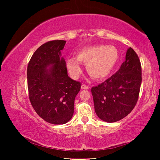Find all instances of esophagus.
I'll return each instance as SVG.
<instances>
[{
    "mask_svg": "<svg viewBox=\"0 0 160 160\" xmlns=\"http://www.w3.org/2000/svg\"><path fill=\"white\" fill-rule=\"evenodd\" d=\"M81 88H82V90H88L89 86L85 85V84H82V86H81Z\"/></svg>",
    "mask_w": 160,
    "mask_h": 160,
    "instance_id": "esophagus-1",
    "label": "esophagus"
}]
</instances>
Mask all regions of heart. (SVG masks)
Wrapping results in <instances>:
<instances>
[{
    "label": "heart",
    "instance_id": "b5f03b06",
    "mask_svg": "<svg viewBox=\"0 0 160 160\" xmlns=\"http://www.w3.org/2000/svg\"><path fill=\"white\" fill-rule=\"evenodd\" d=\"M119 60L118 49L113 46L105 44L87 47L81 49L76 58L67 61V68L72 78L82 74L80 63L87 66L89 75L93 79L102 80L112 73Z\"/></svg>",
    "mask_w": 160,
    "mask_h": 160
}]
</instances>
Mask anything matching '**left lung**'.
Masks as SVG:
<instances>
[{"instance_id": "obj_1", "label": "left lung", "mask_w": 160, "mask_h": 160, "mask_svg": "<svg viewBox=\"0 0 160 160\" xmlns=\"http://www.w3.org/2000/svg\"><path fill=\"white\" fill-rule=\"evenodd\" d=\"M141 82V63L137 53L129 47L125 61L116 74L91 89L97 116L113 123L128 115L137 104Z\"/></svg>"}]
</instances>
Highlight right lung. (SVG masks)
I'll use <instances>...</instances> for the list:
<instances>
[{
    "mask_svg": "<svg viewBox=\"0 0 160 160\" xmlns=\"http://www.w3.org/2000/svg\"><path fill=\"white\" fill-rule=\"evenodd\" d=\"M65 44L64 40H53L40 46L29 60L27 72L32 107L47 122L57 125L71 119L81 88V82L68 77L66 61L61 58Z\"/></svg>",
    "mask_w": 160,
    "mask_h": 160,
    "instance_id": "1",
    "label": "right lung"
}]
</instances>
